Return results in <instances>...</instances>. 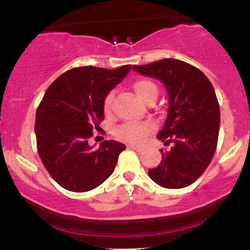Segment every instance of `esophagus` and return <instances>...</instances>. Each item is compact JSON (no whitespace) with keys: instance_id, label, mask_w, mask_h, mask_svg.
Here are the masks:
<instances>
[{"instance_id":"esophagus-1","label":"esophagus","mask_w":250,"mask_h":250,"mask_svg":"<svg viewBox=\"0 0 250 250\" xmlns=\"http://www.w3.org/2000/svg\"><path fill=\"white\" fill-rule=\"evenodd\" d=\"M128 148L134 149V150H136V151H141V150H143L142 146H137V145H128Z\"/></svg>"}]
</instances>
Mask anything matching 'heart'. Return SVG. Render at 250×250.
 I'll return each instance as SVG.
<instances>
[{
    "label": "heart",
    "instance_id": "obj_1",
    "mask_svg": "<svg viewBox=\"0 0 250 250\" xmlns=\"http://www.w3.org/2000/svg\"><path fill=\"white\" fill-rule=\"evenodd\" d=\"M134 90L136 91L137 96L142 100V101L147 102L151 96H157V87L153 81L147 79L137 80L133 84ZM114 93L107 94L104 97V102H103V108L104 111H110L111 103H113ZM151 131V125L146 122H127L123 123L120 127L116 128L115 136L119 140L125 142L130 143H141L143 140L147 137V135Z\"/></svg>",
    "mask_w": 250,
    "mask_h": 250
}]
</instances>
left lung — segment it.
I'll return each mask as SVG.
<instances>
[{
    "label": "left lung",
    "instance_id": "obj_1",
    "mask_svg": "<svg viewBox=\"0 0 250 250\" xmlns=\"http://www.w3.org/2000/svg\"><path fill=\"white\" fill-rule=\"evenodd\" d=\"M133 69L160 80L169 95L168 116L157 139L171 147L161 149L162 161L149 169V176L163 188L190 186L216 150L220 105L213 85L200 69L180 60L165 59Z\"/></svg>",
    "mask_w": 250,
    "mask_h": 250
}]
</instances>
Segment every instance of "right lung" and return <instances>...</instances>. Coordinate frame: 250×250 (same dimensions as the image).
<instances>
[{
    "label": "right lung",
    "mask_w": 250,
    "mask_h": 250,
    "mask_svg": "<svg viewBox=\"0 0 250 250\" xmlns=\"http://www.w3.org/2000/svg\"><path fill=\"white\" fill-rule=\"evenodd\" d=\"M130 68H73L45 91L36 110L37 151L50 176L67 190H91L113 174L125 146L105 140L95 150L88 141L104 120V97Z\"/></svg>",
    "instance_id": "right-lung-1"
}]
</instances>
